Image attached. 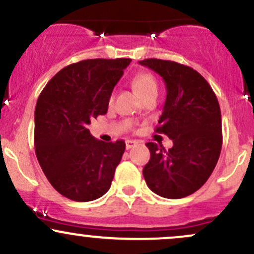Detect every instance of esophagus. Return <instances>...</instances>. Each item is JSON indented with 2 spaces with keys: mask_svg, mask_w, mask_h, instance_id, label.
I'll return each mask as SVG.
<instances>
[{
  "mask_svg": "<svg viewBox=\"0 0 254 254\" xmlns=\"http://www.w3.org/2000/svg\"><path fill=\"white\" fill-rule=\"evenodd\" d=\"M125 143H127V149H131L135 146H137V142L132 141V140H127V142H125Z\"/></svg>",
  "mask_w": 254,
  "mask_h": 254,
  "instance_id": "34e87169",
  "label": "esophagus"
}]
</instances>
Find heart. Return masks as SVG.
Wrapping results in <instances>:
<instances>
[{
	"label": "heart",
	"instance_id": "heart-1",
	"mask_svg": "<svg viewBox=\"0 0 254 254\" xmlns=\"http://www.w3.org/2000/svg\"><path fill=\"white\" fill-rule=\"evenodd\" d=\"M132 84L133 88L136 89V91L141 95V97L158 90L157 80H155V78L150 73H148V72H140V73L136 74V76L133 77ZM111 99H113V95Z\"/></svg>",
	"mask_w": 254,
	"mask_h": 254
}]
</instances>
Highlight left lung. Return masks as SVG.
<instances>
[{
	"mask_svg": "<svg viewBox=\"0 0 254 254\" xmlns=\"http://www.w3.org/2000/svg\"><path fill=\"white\" fill-rule=\"evenodd\" d=\"M163 77L166 101L155 132L169 136L174 146L148 142L150 159L143 168L147 186L168 199H181L205 185L222 149V117L216 94L194 68L175 61L144 59Z\"/></svg>",
	"mask_w": 254,
	"mask_h": 254,
	"instance_id": "8db88e82",
	"label": "left lung"
}]
</instances>
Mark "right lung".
Returning <instances> with one entry per match:
<instances>
[{"label":"right lung","mask_w":254,"mask_h":254,"mask_svg":"<svg viewBox=\"0 0 254 254\" xmlns=\"http://www.w3.org/2000/svg\"><path fill=\"white\" fill-rule=\"evenodd\" d=\"M131 59L71 64L47 83L36 104L35 152L50 185L73 201L99 199L110 189L125 142L90 135V119L107 113L114 85Z\"/></svg>","instance_id":"obj_1"}]
</instances>
